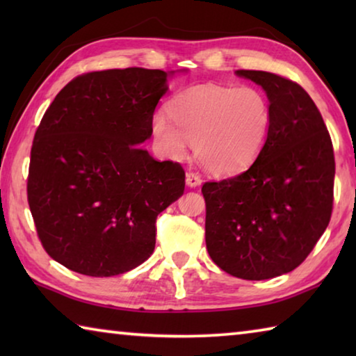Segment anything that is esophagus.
<instances>
[{"instance_id":"esophagus-1","label":"esophagus","mask_w":356,"mask_h":356,"mask_svg":"<svg viewBox=\"0 0 356 356\" xmlns=\"http://www.w3.org/2000/svg\"><path fill=\"white\" fill-rule=\"evenodd\" d=\"M185 182L190 186V188H196V186L201 185V177L195 172H188L185 177Z\"/></svg>"}]
</instances>
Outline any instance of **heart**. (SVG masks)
I'll use <instances>...</instances> for the list:
<instances>
[{
    "label": "heart",
    "instance_id": "1",
    "mask_svg": "<svg viewBox=\"0 0 356 356\" xmlns=\"http://www.w3.org/2000/svg\"><path fill=\"white\" fill-rule=\"evenodd\" d=\"M155 114L150 135L168 159H182L193 150L204 170L234 176L254 163L273 130V108L267 95L252 86L196 84L180 91Z\"/></svg>",
    "mask_w": 356,
    "mask_h": 356
}]
</instances>
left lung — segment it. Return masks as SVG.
Here are the masks:
<instances>
[{
    "label": "left lung",
    "mask_w": 356,
    "mask_h": 356,
    "mask_svg": "<svg viewBox=\"0 0 356 356\" xmlns=\"http://www.w3.org/2000/svg\"><path fill=\"white\" fill-rule=\"evenodd\" d=\"M264 89L273 130L238 176L206 182V245L226 273L248 281L292 272L327 229L333 209V144L300 84L262 70H236Z\"/></svg>",
    "instance_id": "8db88e82"
}]
</instances>
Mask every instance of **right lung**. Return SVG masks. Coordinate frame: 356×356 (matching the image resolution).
Segmentation results:
<instances>
[{"mask_svg": "<svg viewBox=\"0 0 356 356\" xmlns=\"http://www.w3.org/2000/svg\"><path fill=\"white\" fill-rule=\"evenodd\" d=\"M174 74L91 72L64 86L42 118L28 202L45 251L72 272L104 278L147 261L156 216L184 195L180 165L141 147Z\"/></svg>", "mask_w": 356, "mask_h": 356, "instance_id": "1", "label": "right lung"}]
</instances>
